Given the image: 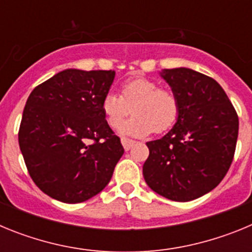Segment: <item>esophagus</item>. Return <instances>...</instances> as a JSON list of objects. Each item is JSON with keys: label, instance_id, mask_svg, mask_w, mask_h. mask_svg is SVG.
I'll return each mask as SVG.
<instances>
[{"label": "esophagus", "instance_id": "esophagus-1", "mask_svg": "<svg viewBox=\"0 0 252 252\" xmlns=\"http://www.w3.org/2000/svg\"><path fill=\"white\" fill-rule=\"evenodd\" d=\"M121 142H122V146H124V149H125V150H126V151L130 150V149L132 148L133 144H135V141H133V140L126 139V137H122Z\"/></svg>", "mask_w": 252, "mask_h": 252}]
</instances>
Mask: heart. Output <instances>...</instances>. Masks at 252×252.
I'll list each match as a JSON object with an SVG mask.
<instances>
[{"instance_id": "1", "label": "heart", "mask_w": 252, "mask_h": 252, "mask_svg": "<svg viewBox=\"0 0 252 252\" xmlns=\"http://www.w3.org/2000/svg\"><path fill=\"white\" fill-rule=\"evenodd\" d=\"M101 108L112 128L119 127L130 112L133 113L120 132L128 136H145L151 131L164 132L175 124L179 115V101L173 91L159 88L155 81L133 78L122 84L120 95L106 93Z\"/></svg>"}]
</instances>
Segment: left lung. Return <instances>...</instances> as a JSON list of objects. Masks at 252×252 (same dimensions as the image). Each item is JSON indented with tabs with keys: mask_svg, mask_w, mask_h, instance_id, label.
Returning <instances> with one entry per match:
<instances>
[{
	"mask_svg": "<svg viewBox=\"0 0 252 252\" xmlns=\"http://www.w3.org/2000/svg\"><path fill=\"white\" fill-rule=\"evenodd\" d=\"M177 94L179 115L159 140L146 142L142 166L154 192L188 202L211 192L230 169L239 135V117L226 92L213 78L193 69L160 73Z\"/></svg>",
	"mask_w": 252,
	"mask_h": 252,
	"instance_id": "obj_1",
	"label": "left lung"
}]
</instances>
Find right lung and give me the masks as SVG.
<instances>
[{"mask_svg":"<svg viewBox=\"0 0 252 252\" xmlns=\"http://www.w3.org/2000/svg\"><path fill=\"white\" fill-rule=\"evenodd\" d=\"M113 79L115 70L65 69L29 95L20 150L31 179L49 197L81 203L110 183L124 155L101 108Z\"/></svg>","mask_w":252,"mask_h":252,"instance_id":"1","label":"right lung"}]
</instances>
